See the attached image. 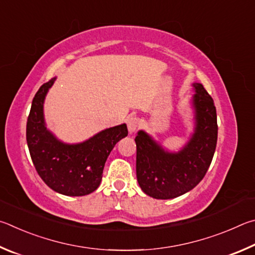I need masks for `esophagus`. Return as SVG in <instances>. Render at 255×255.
<instances>
[{
	"label": "esophagus",
	"instance_id": "esophagus-1",
	"mask_svg": "<svg viewBox=\"0 0 255 255\" xmlns=\"http://www.w3.org/2000/svg\"><path fill=\"white\" fill-rule=\"evenodd\" d=\"M127 124L128 132H135L137 130V128L140 127V120L139 118H136V116H130V118L127 120Z\"/></svg>",
	"mask_w": 255,
	"mask_h": 255
}]
</instances>
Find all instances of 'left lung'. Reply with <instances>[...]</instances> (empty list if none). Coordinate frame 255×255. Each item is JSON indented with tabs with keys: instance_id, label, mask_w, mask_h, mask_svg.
<instances>
[{
	"instance_id": "left-lung-1",
	"label": "left lung",
	"mask_w": 255,
	"mask_h": 255,
	"mask_svg": "<svg viewBox=\"0 0 255 255\" xmlns=\"http://www.w3.org/2000/svg\"><path fill=\"white\" fill-rule=\"evenodd\" d=\"M195 131L179 152H169L144 131L136 143V178L143 193L171 199L195 188L206 175L217 143L216 107L202 84L194 83Z\"/></svg>"
}]
</instances>
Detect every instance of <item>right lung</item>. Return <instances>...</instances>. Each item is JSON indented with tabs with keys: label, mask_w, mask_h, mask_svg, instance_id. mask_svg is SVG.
Segmentation results:
<instances>
[{
	"label": "right lung",
	"mask_w": 255,
	"mask_h": 255,
	"mask_svg": "<svg viewBox=\"0 0 255 255\" xmlns=\"http://www.w3.org/2000/svg\"><path fill=\"white\" fill-rule=\"evenodd\" d=\"M56 78L35 94L26 122V143L35 170L48 187L66 196H85L98 188L106 159L128 135L127 124L106 128L77 144H66L47 130L43 102Z\"/></svg>",
	"instance_id": "obj_1"
}]
</instances>
